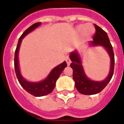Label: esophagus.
<instances>
[{
	"instance_id": "1",
	"label": "esophagus",
	"mask_w": 124,
	"mask_h": 124,
	"mask_svg": "<svg viewBox=\"0 0 124 124\" xmlns=\"http://www.w3.org/2000/svg\"><path fill=\"white\" fill-rule=\"evenodd\" d=\"M65 61H66L68 65H70V64L71 63V61H70V58H69L68 56H67V57L65 58Z\"/></svg>"
}]
</instances>
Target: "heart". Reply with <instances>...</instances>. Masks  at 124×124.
<instances>
[{
  "mask_svg": "<svg viewBox=\"0 0 124 124\" xmlns=\"http://www.w3.org/2000/svg\"><path fill=\"white\" fill-rule=\"evenodd\" d=\"M78 31H82V33L84 36H90L93 35L95 32V28L93 26L91 23L80 25L78 26Z\"/></svg>",
  "mask_w": 124,
  "mask_h": 124,
  "instance_id": "1",
  "label": "heart"
}]
</instances>
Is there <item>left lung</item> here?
Returning <instances> with one entry per match:
<instances>
[{
  "instance_id": "1",
  "label": "left lung",
  "mask_w": 124,
  "mask_h": 124,
  "mask_svg": "<svg viewBox=\"0 0 124 124\" xmlns=\"http://www.w3.org/2000/svg\"><path fill=\"white\" fill-rule=\"evenodd\" d=\"M96 33L93 35V41L90 42L91 46H102L108 52L110 57V71L108 76L103 81L96 82L91 80L86 77L80 56L78 52H73L70 54L72 61L70 67L73 70V79L75 82V87L78 91L84 95H93L100 93L108 85L113 76L115 68V54L112 46L109 42L107 33L101 27L94 24Z\"/></svg>"
}]
</instances>
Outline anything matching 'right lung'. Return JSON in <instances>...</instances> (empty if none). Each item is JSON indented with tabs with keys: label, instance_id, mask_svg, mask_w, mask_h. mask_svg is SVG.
Here are the masks:
<instances>
[{
	"label": "right lung",
	"instance_id": "right-lung-1",
	"mask_svg": "<svg viewBox=\"0 0 124 124\" xmlns=\"http://www.w3.org/2000/svg\"><path fill=\"white\" fill-rule=\"evenodd\" d=\"M41 24L40 22L35 23L31 26L28 28H27L21 35L19 38L18 44L16 48L15 53V73L16 75V78L18 79V81L19 84H21L22 87L26 90L28 93L30 94L33 95L34 96L40 97V96H43L47 95L50 93L52 91L55 85H56V82L58 79V78L60 76L61 73L63 72L65 67L67 66L66 62L64 61L63 63H61L60 65L54 68L49 75L46 77V79L44 80L41 81L40 82H31L26 81L24 78H23L20 73L19 70V60H18V53L19 50V47L21 45L22 39L28 34L30 32L33 31L35 28L38 27Z\"/></svg>",
	"mask_w": 124,
	"mask_h": 124
}]
</instances>
